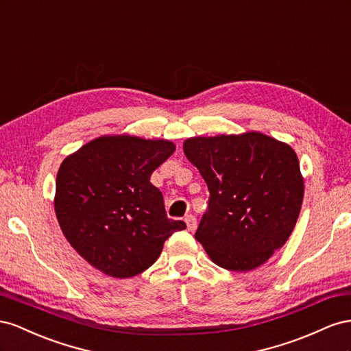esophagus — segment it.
Instances as JSON below:
<instances>
[{
	"label": "esophagus",
	"instance_id": "34e87169",
	"mask_svg": "<svg viewBox=\"0 0 351 351\" xmlns=\"http://www.w3.org/2000/svg\"><path fill=\"white\" fill-rule=\"evenodd\" d=\"M184 220H185V223H186V229H188V231L194 232L195 229H197V219H195L193 215H188Z\"/></svg>",
	"mask_w": 351,
	"mask_h": 351
}]
</instances>
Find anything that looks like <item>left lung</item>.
<instances>
[{
  "mask_svg": "<svg viewBox=\"0 0 351 351\" xmlns=\"http://www.w3.org/2000/svg\"><path fill=\"white\" fill-rule=\"evenodd\" d=\"M184 153L210 193L195 232L208 257L234 272L266 263L291 235L303 203L294 149L252 131L188 138Z\"/></svg>",
  "mask_w": 351,
  "mask_h": 351,
  "instance_id": "left-lung-1",
  "label": "left lung"
}]
</instances>
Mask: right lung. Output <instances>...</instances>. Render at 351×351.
Here are the masks:
<instances>
[{"instance_id":"obj_1","label":"right lung","mask_w":351,"mask_h":351,"mask_svg":"<svg viewBox=\"0 0 351 351\" xmlns=\"http://www.w3.org/2000/svg\"><path fill=\"white\" fill-rule=\"evenodd\" d=\"M175 148L167 139L104 135L63 160L54 197L58 225L99 272L120 279L144 272L166 239L185 229L166 216L163 195L149 182Z\"/></svg>"}]
</instances>
